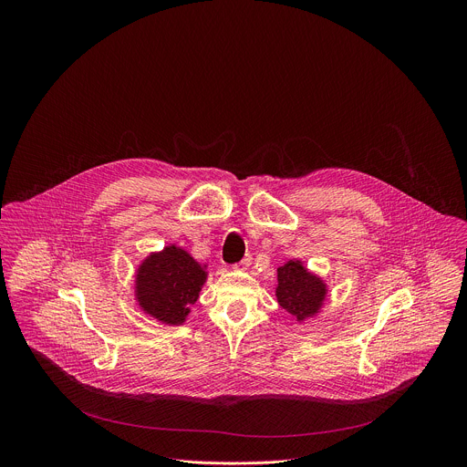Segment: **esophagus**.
<instances>
[{
    "mask_svg": "<svg viewBox=\"0 0 467 467\" xmlns=\"http://www.w3.org/2000/svg\"><path fill=\"white\" fill-rule=\"evenodd\" d=\"M251 260H253V258H251V254H245V256H244V258L234 265V268H238V270H247V268H249V264H251Z\"/></svg>",
    "mask_w": 467,
    "mask_h": 467,
    "instance_id": "1",
    "label": "esophagus"
}]
</instances>
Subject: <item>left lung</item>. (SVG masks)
I'll return each mask as SVG.
<instances>
[{"label":"left lung","instance_id":"8db88e82","mask_svg":"<svg viewBox=\"0 0 467 467\" xmlns=\"http://www.w3.org/2000/svg\"><path fill=\"white\" fill-rule=\"evenodd\" d=\"M325 294L323 281L308 274L299 260H290L277 270V301L299 321L321 308Z\"/></svg>","mask_w":467,"mask_h":467}]
</instances>
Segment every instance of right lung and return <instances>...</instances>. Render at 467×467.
Returning <instances> with one entry per match:
<instances>
[{
    "label": "right lung",
    "instance_id": "add662e5",
    "mask_svg": "<svg viewBox=\"0 0 467 467\" xmlns=\"http://www.w3.org/2000/svg\"><path fill=\"white\" fill-rule=\"evenodd\" d=\"M207 272L184 249L168 245L150 254L137 274L142 310L166 325H181L202 292Z\"/></svg>",
    "mask_w": 467,
    "mask_h": 467
}]
</instances>
